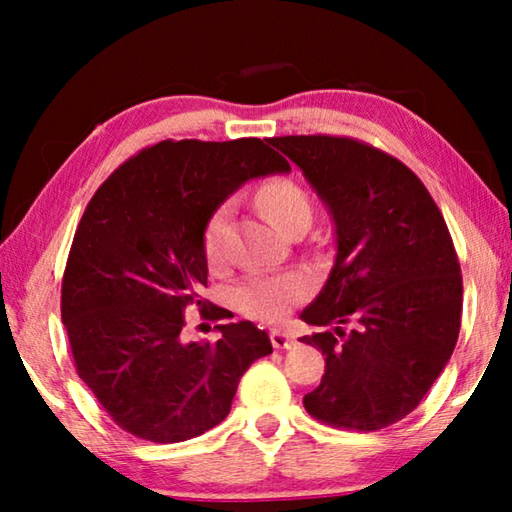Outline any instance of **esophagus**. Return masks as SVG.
<instances>
[{
	"mask_svg": "<svg viewBox=\"0 0 512 512\" xmlns=\"http://www.w3.org/2000/svg\"><path fill=\"white\" fill-rule=\"evenodd\" d=\"M271 343L277 350H291V348H296L298 341H296V336L284 332V329H271Z\"/></svg>",
	"mask_w": 512,
	"mask_h": 512,
	"instance_id": "1",
	"label": "esophagus"
}]
</instances>
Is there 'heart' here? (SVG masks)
<instances>
[{"label":"heart","instance_id":"obj_1","mask_svg":"<svg viewBox=\"0 0 512 512\" xmlns=\"http://www.w3.org/2000/svg\"><path fill=\"white\" fill-rule=\"evenodd\" d=\"M257 203L277 228L289 232L298 223H311V198L305 189L289 178H277L257 192ZM230 205H221L205 223L203 253L210 264H219L225 255ZM311 293L309 277L300 273L248 275L232 287V305L241 314L257 320H280Z\"/></svg>","mask_w":512,"mask_h":512}]
</instances>
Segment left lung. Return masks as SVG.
I'll use <instances>...</instances> for the list:
<instances>
[{
  "label": "left lung",
  "instance_id": "8db88e82",
  "mask_svg": "<svg viewBox=\"0 0 512 512\" xmlns=\"http://www.w3.org/2000/svg\"><path fill=\"white\" fill-rule=\"evenodd\" d=\"M334 221L336 259L300 318L325 354L305 409L332 427L377 431L422 402L461 329L463 277L447 223L420 178L350 137H273ZM345 324H350L348 330Z\"/></svg>",
  "mask_w": 512,
  "mask_h": 512
}]
</instances>
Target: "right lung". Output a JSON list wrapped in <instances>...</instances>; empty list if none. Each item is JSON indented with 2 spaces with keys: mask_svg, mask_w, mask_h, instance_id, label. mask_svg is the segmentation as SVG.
<instances>
[{
  "mask_svg": "<svg viewBox=\"0 0 512 512\" xmlns=\"http://www.w3.org/2000/svg\"><path fill=\"white\" fill-rule=\"evenodd\" d=\"M287 171L257 137L164 140L121 164L85 207L60 314L76 372L124 431L162 445L201 436L230 413L250 363L273 352L250 320L216 325V343L180 332L189 305L207 309V219L246 180Z\"/></svg>",
  "mask_w": 512,
  "mask_h": 512,
  "instance_id": "add662e5",
  "label": "right lung"
}]
</instances>
